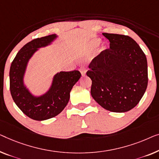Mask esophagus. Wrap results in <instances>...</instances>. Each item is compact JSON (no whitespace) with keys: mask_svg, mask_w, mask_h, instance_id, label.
Here are the masks:
<instances>
[{"mask_svg":"<svg viewBox=\"0 0 159 159\" xmlns=\"http://www.w3.org/2000/svg\"><path fill=\"white\" fill-rule=\"evenodd\" d=\"M80 72H81V74H82V75H84L85 74H86V72H87V69L85 68V67H84V66H82V67H81L80 69Z\"/></svg>","mask_w":159,"mask_h":159,"instance_id":"1","label":"esophagus"}]
</instances>
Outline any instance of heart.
Returning <instances> with one entry per match:
<instances>
[{"label": "heart", "mask_w": 159, "mask_h": 159, "mask_svg": "<svg viewBox=\"0 0 159 159\" xmlns=\"http://www.w3.org/2000/svg\"><path fill=\"white\" fill-rule=\"evenodd\" d=\"M100 43V40L98 39H93L90 42V46L92 47H95L99 45V43Z\"/></svg>", "instance_id": "obj_1"}]
</instances>
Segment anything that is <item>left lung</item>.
Masks as SVG:
<instances>
[{
    "instance_id": "obj_1",
    "label": "left lung",
    "mask_w": 159,
    "mask_h": 159,
    "mask_svg": "<svg viewBox=\"0 0 159 159\" xmlns=\"http://www.w3.org/2000/svg\"><path fill=\"white\" fill-rule=\"evenodd\" d=\"M110 41L89 64L91 95L105 110L129 111L136 106L148 85V65L144 52L130 36L102 33Z\"/></svg>"
}]
</instances>
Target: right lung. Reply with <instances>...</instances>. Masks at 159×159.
Instances as JSON below:
<instances>
[{
  "mask_svg": "<svg viewBox=\"0 0 159 159\" xmlns=\"http://www.w3.org/2000/svg\"><path fill=\"white\" fill-rule=\"evenodd\" d=\"M56 38L49 35L34 39L25 44L11 63L9 77L10 91L16 105L29 118L44 120L57 116L64 109L70 100V91L81 76L78 70L60 72L55 75L50 90L40 98L30 94L23 84V77L29 59L37 50Z\"/></svg>",
  "mask_w": 159,
  "mask_h": 159,
  "instance_id": "right-lung-1",
  "label": "right lung"
}]
</instances>
